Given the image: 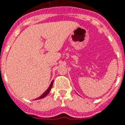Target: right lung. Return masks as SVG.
I'll use <instances>...</instances> for the list:
<instances>
[{"mask_svg":"<svg viewBox=\"0 0 125 125\" xmlns=\"http://www.w3.org/2000/svg\"><path fill=\"white\" fill-rule=\"evenodd\" d=\"M53 81L52 82V83L50 84V85H49V88H47V90L46 91H45V92H44L43 94H42V95H41V96H39V98H37V99H36V100L41 99V98H45V97L47 95V94H49V92H50V90H51V89H52V86H53Z\"/></svg>","mask_w":125,"mask_h":125,"instance_id":"right-lung-1","label":"right lung"}]
</instances>
